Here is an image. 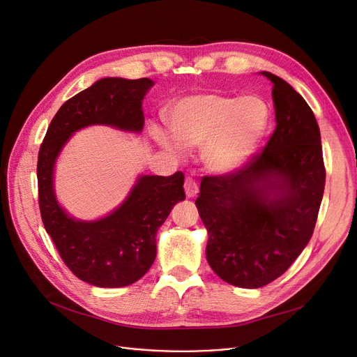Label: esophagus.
Returning <instances> with one entry per match:
<instances>
[{"label":"esophagus","instance_id":"esophagus-1","mask_svg":"<svg viewBox=\"0 0 357 357\" xmlns=\"http://www.w3.org/2000/svg\"><path fill=\"white\" fill-rule=\"evenodd\" d=\"M183 188H185V194H186V197H188V198L197 197V194H198V183L195 182V179H192L190 176L186 178L185 183H183Z\"/></svg>","mask_w":357,"mask_h":357}]
</instances>
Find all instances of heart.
Masks as SVG:
<instances>
[{
  "mask_svg": "<svg viewBox=\"0 0 357 357\" xmlns=\"http://www.w3.org/2000/svg\"><path fill=\"white\" fill-rule=\"evenodd\" d=\"M269 105L257 96L201 93L179 100L169 109L174 133L152 126L153 139L181 155L183 146L202 147V160L214 174H231L245 166L265 137Z\"/></svg>",
  "mask_w": 357,
  "mask_h": 357,
  "instance_id": "b5f03b06",
  "label": "heart"
}]
</instances>
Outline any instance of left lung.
Instances as JSON below:
<instances>
[{
	"label": "left lung",
	"mask_w": 357,
	"mask_h": 357,
	"mask_svg": "<svg viewBox=\"0 0 357 357\" xmlns=\"http://www.w3.org/2000/svg\"><path fill=\"white\" fill-rule=\"evenodd\" d=\"M260 73L273 84L275 131L238 171L204 176L195 201L208 231L210 266L227 284L249 289L285 273L305 249L326 185L312 109L288 82Z\"/></svg>",
	"instance_id": "left-lung-1"
}]
</instances>
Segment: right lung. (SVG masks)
<instances>
[{
  "mask_svg": "<svg viewBox=\"0 0 357 357\" xmlns=\"http://www.w3.org/2000/svg\"><path fill=\"white\" fill-rule=\"evenodd\" d=\"M152 86L149 78L97 81L59 108L39 150L37 183L45 229L70 272L93 287L131 285L153 265L156 233L174 205L185 199V176L142 175L114 211L82 221L70 217L56 199L53 167L70 136L84 127L102 124L140 133L142 101Z\"/></svg>",
  "mask_w": 357,
  "mask_h": 357,
  "instance_id": "right-lung-1",
  "label": "right lung"
}]
</instances>
